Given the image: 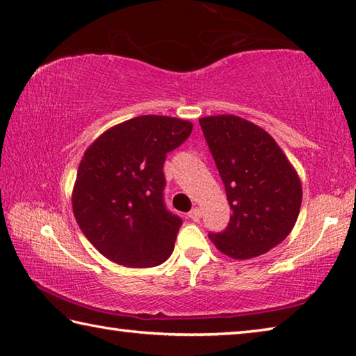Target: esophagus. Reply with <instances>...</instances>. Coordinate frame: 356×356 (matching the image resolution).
Returning a JSON list of instances; mask_svg holds the SVG:
<instances>
[{
  "label": "esophagus",
  "instance_id": "obj_1",
  "mask_svg": "<svg viewBox=\"0 0 356 356\" xmlns=\"http://www.w3.org/2000/svg\"><path fill=\"white\" fill-rule=\"evenodd\" d=\"M200 216H202V211H200V209H197V207L191 209L190 213H188V218L191 219V221H199Z\"/></svg>",
  "mask_w": 356,
  "mask_h": 356
}]
</instances>
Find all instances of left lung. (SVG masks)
I'll use <instances>...</instances> for the list:
<instances>
[{"instance_id":"1","label":"left lung","mask_w":356,"mask_h":356,"mask_svg":"<svg viewBox=\"0 0 356 356\" xmlns=\"http://www.w3.org/2000/svg\"><path fill=\"white\" fill-rule=\"evenodd\" d=\"M222 179L232 216L213 244L235 260L266 254L293 230L302 185L280 146L260 126L235 115L199 120Z\"/></svg>"}]
</instances>
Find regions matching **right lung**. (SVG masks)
Returning a JSON list of instances; mask_svg holds the SVG:
<instances>
[{
	"label": "right lung",
	"instance_id": "right-lung-1",
	"mask_svg": "<svg viewBox=\"0 0 356 356\" xmlns=\"http://www.w3.org/2000/svg\"><path fill=\"white\" fill-rule=\"evenodd\" d=\"M190 121L135 116L108 129L83 154L73 188L82 234L102 255L127 268L166 261L182 219L166 209V154L190 137Z\"/></svg>",
	"mask_w": 356,
	"mask_h": 356
}]
</instances>
